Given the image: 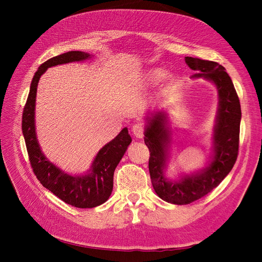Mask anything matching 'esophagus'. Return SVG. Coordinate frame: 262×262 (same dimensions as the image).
<instances>
[{
  "label": "esophagus",
  "instance_id": "1",
  "mask_svg": "<svg viewBox=\"0 0 262 262\" xmlns=\"http://www.w3.org/2000/svg\"><path fill=\"white\" fill-rule=\"evenodd\" d=\"M132 132H133V134H134V136H136L137 138H139V139L143 138V137H144V132H145L144 125L142 124V123L134 124V125L132 126Z\"/></svg>",
  "mask_w": 262,
  "mask_h": 262
}]
</instances>
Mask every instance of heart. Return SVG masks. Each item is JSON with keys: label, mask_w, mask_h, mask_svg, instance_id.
Segmentation results:
<instances>
[{"label": "heart", "mask_w": 262, "mask_h": 262, "mask_svg": "<svg viewBox=\"0 0 262 262\" xmlns=\"http://www.w3.org/2000/svg\"><path fill=\"white\" fill-rule=\"evenodd\" d=\"M163 76H164V73L162 71H155V72H153L152 74L153 80H160V78H162Z\"/></svg>", "instance_id": "b5f03b06"}]
</instances>
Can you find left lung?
<instances>
[{
  "label": "left lung",
  "mask_w": 262,
  "mask_h": 262,
  "mask_svg": "<svg viewBox=\"0 0 262 262\" xmlns=\"http://www.w3.org/2000/svg\"><path fill=\"white\" fill-rule=\"evenodd\" d=\"M186 64L195 71L194 77H205L215 84L220 106L214 130V156L207 168L180 181H168L163 176L166 161L165 142L168 138L166 118L162 113L149 119L144 142L149 149L148 170L155 192L172 204H189L207 195L232 170L238 155L241 102L231 77L217 62L192 57L185 58Z\"/></svg>",
  "instance_id": "1"
}]
</instances>
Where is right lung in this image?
<instances>
[{"label": "right lung", "mask_w": 262, "mask_h": 262, "mask_svg": "<svg viewBox=\"0 0 262 262\" xmlns=\"http://www.w3.org/2000/svg\"><path fill=\"white\" fill-rule=\"evenodd\" d=\"M89 57V53L82 51H69L43 62L31 81L21 117V130L29 163L36 177L45 188L63 202L80 209L98 207L112 194L115 169L132 141L128 129L124 128L99 150L87 175L71 176L55 167L41 153L35 132V101L39 78L47 69L68 62L82 61Z\"/></svg>", "instance_id": "1"}]
</instances>
